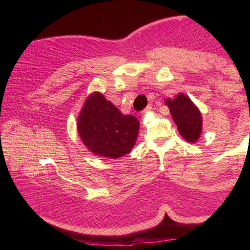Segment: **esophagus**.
Returning a JSON list of instances; mask_svg holds the SVG:
<instances>
[{
    "mask_svg": "<svg viewBox=\"0 0 250 250\" xmlns=\"http://www.w3.org/2000/svg\"><path fill=\"white\" fill-rule=\"evenodd\" d=\"M151 110H152V105L151 104H149V105H147V107L145 109V110H143V113H146V112H149V111H151Z\"/></svg>",
    "mask_w": 250,
    "mask_h": 250,
    "instance_id": "esophagus-1",
    "label": "esophagus"
}]
</instances>
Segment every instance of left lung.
<instances>
[{
    "label": "left lung",
    "mask_w": 250,
    "mask_h": 250,
    "mask_svg": "<svg viewBox=\"0 0 250 250\" xmlns=\"http://www.w3.org/2000/svg\"><path fill=\"white\" fill-rule=\"evenodd\" d=\"M166 104L177 125L180 134L189 143H195L202 133V113L193 101L184 94H179L174 99H167Z\"/></svg>",
    "instance_id": "1"
}]
</instances>
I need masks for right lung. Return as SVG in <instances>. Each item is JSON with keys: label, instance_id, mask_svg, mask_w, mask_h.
Segmentation results:
<instances>
[{"label": "right lung", "instance_id": "1", "mask_svg": "<svg viewBox=\"0 0 250 250\" xmlns=\"http://www.w3.org/2000/svg\"><path fill=\"white\" fill-rule=\"evenodd\" d=\"M139 126L137 118L122 115L98 91L84 101L77 122L78 134L87 149L110 159H119L132 150Z\"/></svg>", "mask_w": 250, "mask_h": 250}]
</instances>
